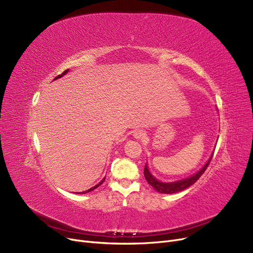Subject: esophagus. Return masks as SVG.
Segmentation results:
<instances>
[{
  "label": "esophagus",
  "instance_id": "34e87169",
  "mask_svg": "<svg viewBox=\"0 0 253 253\" xmlns=\"http://www.w3.org/2000/svg\"><path fill=\"white\" fill-rule=\"evenodd\" d=\"M145 132L142 130H136V131H134V134H133V136L135 137V138H137V139H140V138H144L145 137Z\"/></svg>",
  "mask_w": 253,
  "mask_h": 253
}]
</instances>
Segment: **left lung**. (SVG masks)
<instances>
[{"label":"left lung","instance_id":"obj_1","mask_svg":"<svg viewBox=\"0 0 253 253\" xmlns=\"http://www.w3.org/2000/svg\"><path fill=\"white\" fill-rule=\"evenodd\" d=\"M213 153L211 154L210 158L208 159V161L206 162L205 166L199 171H196L195 173L190 175V177H187V178L179 180V181H174V182H162V181H159L158 179L154 177V175L152 174V172L149 169L148 164L146 163L145 169H144L145 178H146L147 182L152 186V187L159 193L171 194V193H177V192L183 191L185 189H187L188 187H190L191 185H193L197 180L201 178V175L205 172V170L207 169V168L209 166V163H210V161L213 157Z\"/></svg>","mask_w":253,"mask_h":253}]
</instances>
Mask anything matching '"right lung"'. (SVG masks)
<instances>
[{
	"label": "right lung",
	"mask_w": 253,
	"mask_h": 253,
	"mask_svg": "<svg viewBox=\"0 0 253 253\" xmlns=\"http://www.w3.org/2000/svg\"><path fill=\"white\" fill-rule=\"evenodd\" d=\"M68 71H69V69H67V70H65V71H64V72H63L62 74L58 75V76H57V78H54V80H53V81H56V80H58V79H61V78H62V76H64V75H65L66 73H68ZM104 180H105V177H104V178H103V179H102V180H101V181H100L99 183H98L97 185H95V186H94V187L90 188L89 190H85V191H83V192H76V193H78V194H80V193H81V194H84V193H86V192H90V191H92V190L96 189V188L98 187V186H100V185H101V184H102V183L104 182Z\"/></svg>",
	"instance_id": "obj_1"
}]
</instances>
